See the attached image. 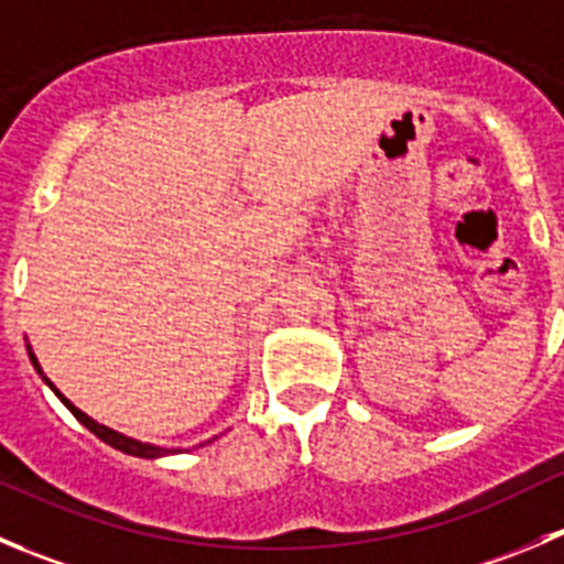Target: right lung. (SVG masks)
Masks as SVG:
<instances>
[{
    "instance_id": "right-lung-1",
    "label": "right lung",
    "mask_w": 564,
    "mask_h": 564,
    "mask_svg": "<svg viewBox=\"0 0 564 564\" xmlns=\"http://www.w3.org/2000/svg\"><path fill=\"white\" fill-rule=\"evenodd\" d=\"M26 351H30V362H32V366H35V371L41 373V377H44V371H41V366H37V359H35V354H32V348H30V346H26ZM44 382L50 384L52 390H55V395H57V399L63 401V404L68 406V410H72V415L77 417V421L83 423L85 429H90V432H94L96 437H99V440H105L107 446L118 448V452H124V454H132V457H143V459H158V457H165V454H176V452H180V448H163V446H154V443H141V440H135V437H127V434L116 432V429L105 426V423H96L94 417H90V415H85L83 410H77V406H74L72 401H68L66 395H63L61 390H57L55 384L50 382V379L44 377Z\"/></svg>"
}]
</instances>
